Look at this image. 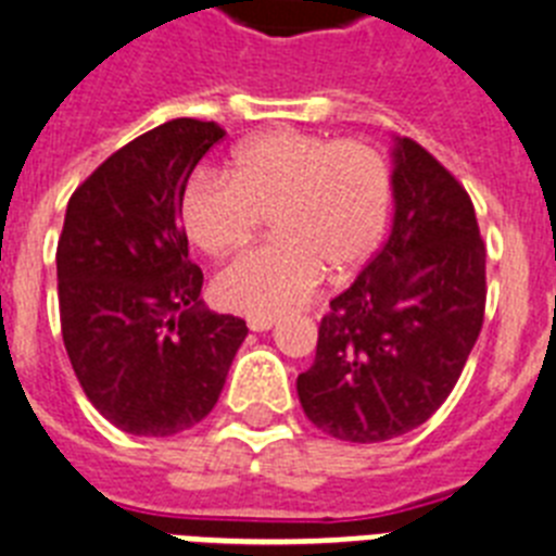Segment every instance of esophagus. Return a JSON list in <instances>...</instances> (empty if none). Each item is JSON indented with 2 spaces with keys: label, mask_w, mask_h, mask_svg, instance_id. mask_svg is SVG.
Instances as JSON below:
<instances>
[{
  "label": "esophagus",
  "mask_w": 556,
  "mask_h": 556,
  "mask_svg": "<svg viewBox=\"0 0 556 556\" xmlns=\"http://www.w3.org/2000/svg\"><path fill=\"white\" fill-rule=\"evenodd\" d=\"M277 325V319H270V316H251L249 328L256 330V333H263V330H270Z\"/></svg>",
  "instance_id": "34e87169"
}]
</instances>
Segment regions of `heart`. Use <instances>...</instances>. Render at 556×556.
<instances>
[{
    "label": "heart",
    "instance_id": "1",
    "mask_svg": "<svg viewBox=\"0 0 556 556\" xmlns=\"http://www.w3.org/2000/svg\"><path fill=\"white\" fill-rule=\"evenodd\" d=\"M393 206V175L379 149L302 129H270L242 143L231 175L198 169L180 198L189 240L208 256L240 251L265 214L274 235L223 268L214 300L245 316H282L376 254Z\"/></svg>",
    "mask_w": 556,
    "mask_h": 556
}]
</instances>
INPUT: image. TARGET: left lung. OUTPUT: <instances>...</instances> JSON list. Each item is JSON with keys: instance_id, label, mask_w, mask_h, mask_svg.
<instances>
[{"instance_id": "8db88e82", "label": "left lung", "mask_w": 556, "mask_h": 556, "mask_svg": "<svg viewBox=\"0 0 556 556\" xmlns=\"http://www.w3.org/2000/svg\"><path fill=\"white\" fill-rule=\"evenodd\" d=\"M390 240L330 300L305 415L350 444L421 427L458 384L486 311V245L464 186L413 138L395 143Z\"/></svg>"}]
</instances>
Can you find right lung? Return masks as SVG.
Listing matches in <instances>:
<instances>
[{
	"mask_svg": "<svg viewBox=\"0 0 556 556\" xmlns=\"http://www.w3.org/2000/svg\"><path fill=\"white\" fill-rule=\"evenodd\" d=\"M226 129L175 118L112 152L67 203L55 249L70 365L129 435L169 438L214 409L249 328L200 302L180 198Z\"/></svg>",
	"mask_w": 556,
	"mask_h": 556,
	"instance_id": "1",
	"label": "right lung"
}]
</instances>
